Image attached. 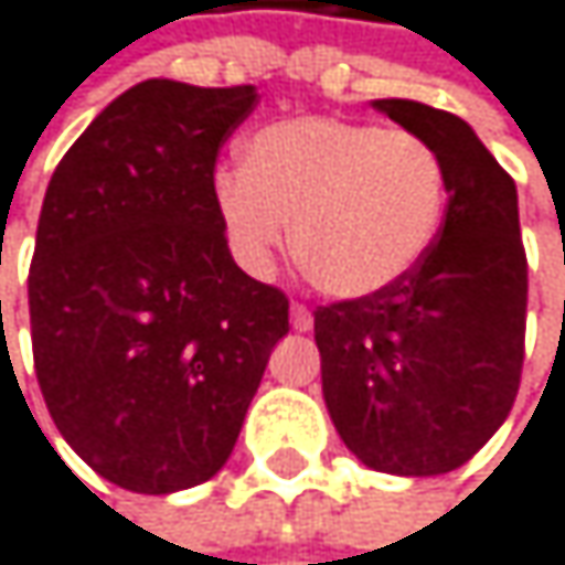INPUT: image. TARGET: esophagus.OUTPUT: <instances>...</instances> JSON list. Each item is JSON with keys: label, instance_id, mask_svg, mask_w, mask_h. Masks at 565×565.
<instances>
[{"label": "esophagus", "instance_id": "1", "mask_svg": "<svg viewBox=\"0 0 565 565\" xmlns=\"http://www.w3.org/2000/svg\"><path fill=\"white\" fill-rule=\"evenodd\" d=\"M289 316H292V329H296V332H309V329H312V309H309V306L292 302Z\"/></svg>", "mask_w": 565, "mask_h": 565}]
</instances>
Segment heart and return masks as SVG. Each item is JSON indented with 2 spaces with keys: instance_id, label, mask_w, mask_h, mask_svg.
<instances>
[{
  "instance_id": "b5f03b06",
  "label": "heart",
  "mask_w": 565,
  "mask_h": 565,
  "mask_svg": "<svg viewBox=\"0 0 565 565\" xmlns=\"http://www.w3.org/2000/svg\"><path fill=\"white\" fill-rule=\"evenodd\" d=\"M213 202L233 253L266 269L286 246L329 296L363 299L403 282L429 253L446 213V166L413 129L335 116L279 119L223 169Z\"/></svg>"
}]
</instances>
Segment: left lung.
Here are the masks:
<instances>
[{
  "label": "left lung",
  "instance_id": "1",
  "mask_svg": "<svg viewBox=\"0 0 565 565\" xmlns=\"http://www.w3.org/2000/svg\"><path fill=\"white\" fill-rule=\"evenodd\" d=\"M446 166V216L396 286L316 309L322 396L370 469L439 476L469 462L513 409L526 342V249L513 175L452 113L376 99Z\"/></svg>",
  "mask_w": 565,
  "mask_h": 565
}]
</instances>
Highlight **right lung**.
Listing matches in <instances>:
<instances>
[{"label":"right lung","mask_w":565,"mask_h":565,"mask_svg":"<svg viewBox=\"0 0 565 565\" xmlns=\"http://www.w3.org/2000/svg\"><path fill=\"white\" fill-rule=\"evenodd\" d=\"M253 86L146 79L55 166L29 269L32 360L55 429L103 479L166 497L213 479L243 429L282 289L246 276L216 202V156Z\"/></svg>","instance_id":"add662e5"}]
</instances>
